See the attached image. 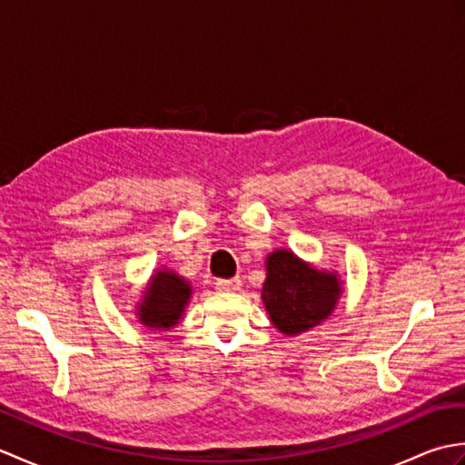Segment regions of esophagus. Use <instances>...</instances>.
Here are the masks:
<instances>
[{
	"label": "esophagus",
	"instance_id": "esophagus-1",
	"mask_svg": "<svg viewBox=\"0 0 465 465\" xmlns=\"http://www.w3.org/2000/svg\"><path fill=\"white\" fill-rule=\"evenodd\" d=\"M242 285L240 278H230V280H217L215 282V290L217 292H225V293H232V292H238Z\"/></svg>",
	"mask_w": 465,
	"mask_h": 465
}]
</instances>
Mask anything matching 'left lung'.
I'll return each instance as SVG.
<instances>
[{
    "instance_id": "left-lung-1",
    "label": "left lung",
    "mask_w": 465,
    "mask_h": 465,
    "mask_svg": "<svg viewBox=\"0 0 465 465\" xmlns=\"http://www.w3.org/2000/svg\"><path fill=\"white\" fill-rule=\"evenodd\" d=\"M262 300L272 323L285 335H298L320 325L338 305L341 282L333 272H320L288 250H275L265 260Z\"/></svg>"
}]
</instances>
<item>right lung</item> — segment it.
<instances>
[{
    "label": "right lung",
    "mask_w": 465,
    "mask_h": 465,
    "mask_svg": "<svg viewBox=\"0 0 465 465\" xmlns=\"http://www.w3.org/2000/svg\"><path fill=\"white\" fill-rule=\"evenodd\" d=\"M190 298V283L175 272L157 270L143 290L142 302L135 308V315L145 328L155 331L170 330L180 323Z\"/></svg>",
    "instance_id": "right-lung-1"
}]
</instances>
